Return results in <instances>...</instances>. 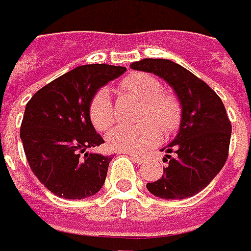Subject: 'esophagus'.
<instances>
[{
  "instance_id": "obj_1",
  "label": "esophagus",
  "mask_w": 251,
  "mask_h": 251,
  "mask_svg": "<svg viewBox=\"0 0 251 251\" xmlns=\"http://www.w3.org/2000/svg\"><path fill=\"white\" fill-rule=\"evenodd\" d=\"M130 155V158L137 163V164H141V163H144V157H141V155H135V154H128Z\"/></svg>"
}]
</instances>
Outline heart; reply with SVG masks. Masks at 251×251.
Returning a JSON list of instances; mask_svg holds the SVG:
<instances>
[{
	"instance_id": "heart-1",
	"label": "heart",
	"mask_w": 251,
	"mask_h": 251,
	"mask_svg": "<svg viewBox=\"0 0 251 251\" xmlns=\"http://www.w3.org/2000/svg\"><path fill=\"white\" fill-rule=\"evenodd\" d=\"M120 88L143 101L140 121L146 124L137 127H116L107 135L108 146L113 150L143 152L158 143V128L163 134H171L177 130L181 118L178 100L170 93H164L161 82L155 77L146 73H133L120 82ZM88 114L91 123L100 131H105L114 124L116 114L107 88H100L93 96Z\"/></svg>"
}]
</instances>
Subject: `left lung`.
<instances>
[{
    "label": "left lung",
    "instance_id": "8db88e82",
    "mask_svg": "<svg viewBox=\"0 0 251 251\" xmlns=\"http://www.w3.org/2000/svg\"><path fill=\"white\" fill-rule=\"evenodd\" d=\"M130 67L163 78L174 90L181 107L178 133L161 149L166 152L163 161L169 166L161 178L147 183V188L166 200L193 197L211 183L228 155L231 124L223 101L204 81L170 60L144 58Z\"/></svg>",
    "mask_w": 251,
    "mask_h": 251
}]
</instances>
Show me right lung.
I'll return each mask as SVG.
<instances>
[{"mask_svg": "<svg viewBox=\"0 0 251 251\" xmlns=\"http://www.w3.org/2000/svg\"><path fill=\"white\" fill-rule=\"evenodd\" d=\"M126 70L108 64L80 65L27 102L20 130L25 157L32 173L55 196L81 200L102 187L113 157L88 151L104 143L88 107L100 88Z\"/></svg>", "mask_w": 251, "mask_h": 251, "instance_id": "1", "label": "right lung"}]
</instances>
